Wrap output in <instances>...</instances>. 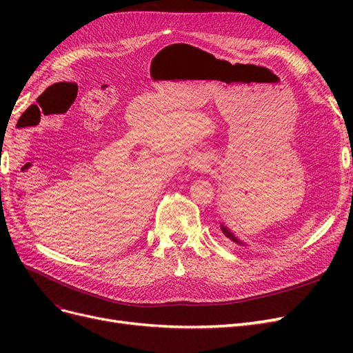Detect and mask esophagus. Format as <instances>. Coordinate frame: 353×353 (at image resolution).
<instances>
[{"label":"esophagus","mask_w":353,"mask_h":353,"mask_svg":"<svg viewBox=\"0 0 353 353\" xmlns=\"http://www.w3.org/2000/svg\"><path fill=\"white\" fill-rule=\"evenodd\" d=\"M208 163H209V162H208L206 157L196 156V157H193V159L190 160L188 168H190L191 170H206Z\"/></svg>","instance_id":"34e87169"}]
</instances>
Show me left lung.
Returning a JSON list of instances; mask_svg holds the SVG:
<instances>
[{"instance_id":"8db88e82","label":"left lung","mask_w":353,"mask_h":353,"mask_svg":"<svg viewBox=\"0 0 353 353\" xmlns=\"http://www.w3.org/2000/svg\"><path fill=\"white\" fill-rule=\"evenodd\" d=\"M221 231H222L223 236H225L228 240H231V241H234V243H237V244H240V245H245L241 240H239L236 236H234V232H232L227 225H223V223H221Z\"/></svg>"}]
</instances>
